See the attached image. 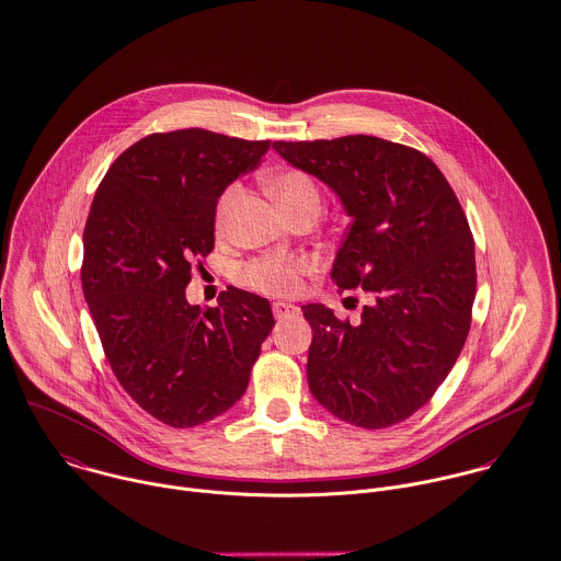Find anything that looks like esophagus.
Segmentation results:
<instances>
[{
  "label": "esophagus",
  "instance_id": "1",
  "mask_svg": "<svg viewBox=\"0 0 561 561\" xmlns=\"http://www.w3.org/2000/svg\"><path fill=\"white\" fill-rule=\"evenodd\" d=\"M272 311H274V318H276V320H285V318H296V316H300V309H298L296 305H289V302H274Z\"/></svg>",
  "mask_w": 561,
  "mask_h": 561
}]
</instances>
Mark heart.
I'll use <instances>...</instances> for the list:
<instances>
[{
	"mask_svg": "<svg viewBox=\"0 0 561 561\" xmlns=\"http://www.w3.org/2000/svg\"><path fill=\"white\" fill-rule=\"evenodd\" d=\"M267 188L274 195L276 204L287 217H296L300 213H320L322 208V191L318 183L300 170H283L267 181ZM239 197V185H230L221 193L215 210V224L219 230L226 228L230 213ZM309 270L307 261L285 259V256H263L243 267L241 276L254 289L289 296L298 291L300 276Z\"/></svg>",
	"mask_w": 561,
	"mask_h": 561,
	"instance_id": "obj_1",
	"label": "heart"
}]
</instances>
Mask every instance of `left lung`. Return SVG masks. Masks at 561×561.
<instances>
[{
    "label": "left lung",
    "mask_w": 561,
    "mask_h": 561,
    "mask_svg": "<svg viewBox=\"0 0 561 561\" xmlns=\"http://www.w3.org/2000/svg\"><path fill=\"white\" fill-rule=\"evenodd\" d=\"M272 148L340 197L351 226L331 280L373 298L357 322L302 307L309 389L355 426L398 424L437 391L470 331L477 267L461 204L428 157L378 137Z\"/></svg>",
    "instance_id": "8db88e82"
}]
</instances>
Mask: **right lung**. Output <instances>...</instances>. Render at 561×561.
<instances>
[{"label": "right lung", "mask_w": 561, "mask_h": 561, "mask_svg": "<svg viewBox=\"0 0 561 561\" xmlns=\"http://www.w3.org/2000/svg\"><path fill=\"white\" fill-rule=\"evenodd\" d=\"M267 150L270 141L202 128L150 135L95 191L82 291L117 380L170 426L228 411L274 329L272 307L256 294L228 287L206 311L185 296L191 261L213 250L219 195Z\"/></svg>", "instance_id": "right-lung-1"}]
</instances>
